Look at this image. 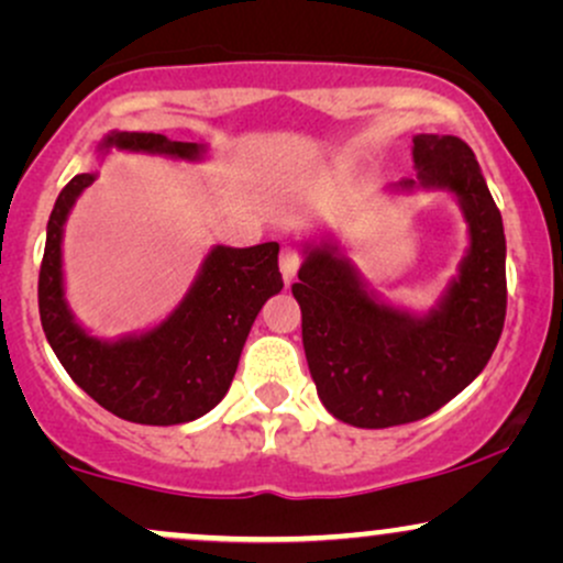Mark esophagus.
<instances>
[{
  "label": "esophagus",
  "mask_w": 563,
  "mask_h": 563,
  "mask_svg": "<svg viewBox=\"0 0 563 563\" xmlns=\"http://www.w3.org/2000/svg\"><path fill=\"white\" fill-rule=\"evenodd\" d=\"M299 264H301L299 251L290 249V245H286V249L280 251V273H283V280H286V283L294 280L296 273H299Z\"/></svg>",
  "instance_id": "34e87169"
}]
</instances>
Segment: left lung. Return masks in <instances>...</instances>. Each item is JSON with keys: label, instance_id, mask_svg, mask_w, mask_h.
<instances>
[{"label": "left lung", "instance_id": "obj_1", "mask_svg": "<svg viewBox=\"0 0 563 563\" xmlns=\"http://www.w3.org/2000/svg\"><path fill=\"white\" fill-rule=\"evenodd\" d=\"M416 174L389 196L450 192L466 219L457 275L426 312L386 301L333 232L301 243V339L320 402L357 429L437 412L484 371L506 320V232L474 151L452 134L412 137Z\"/></svg>", "mask_w": 563, "mask_h": 563}]
</instances>
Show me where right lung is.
<instances>
[{"instance_id": "obj_1", "label": "right lung", "mask_w": 563, "mask_h": 563, "mask_svg": "<svg viewBox=\"0 0 563 563\" xmlns=\"http://www.w3.org/2000/svg\"><path fill=\"white\" fill-rule=\"evenodd\" d=\"M111 151L198 164L209 147L151 132H108L97 145V158ZM95 179L97 172L76 174L49 214L38 273L44 335L68 376L113 416L142 426L196 421L222 402L256 314L269 296L280 294V245H211L183 301L164 320L145 331L100 339L76 320L63 277L66 222Z\"/></svg>"}]
</instances>
